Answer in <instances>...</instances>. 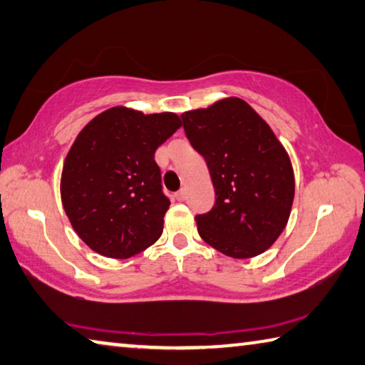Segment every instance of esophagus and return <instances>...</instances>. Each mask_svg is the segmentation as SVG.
<instances>
[{
    "label": "esophagus",
    "instance_id": "obj_1",
    "mask_svg": "<svg viewBox=\"0 0 365 365\" xmlns=\"http://www.w3.org/2000/svg\"><path fill=\"white\" fill-rule=\"evenodd\" d=\"M175 199H176L178 202H182L184 199H186V190H184V189L178 190V192L175 194Z\"/></svg>",
    "mask_w": 365,
    "mask_h": 365
}]
</instances>
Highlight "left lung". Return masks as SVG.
Instances as JSON below:
<instances>
[{
  "mask_svg": "<svg viewBox=\"0 0 365 365\" xmlns=\"http://www.w3.org/2000/svg\"><path fill=\"white\" fill-rule=\"evenodd\" d=\"M190 145L205 158L215 205L197 215L200 237L231 258H252L277 240L289 221L295 178L269 125L239 98L181 115Z\"/></svg>",
  "mask_w": 365,
  "mask_h": 365,
  "instance_id": "1",
  "label": "left lung"
}]
</instances>
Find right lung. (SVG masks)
<instances>
[{
  "mask_svg": "<svg viewBox=\"0 0 365 365\" xmlns=\"http://www.w3.org/2000/svg\"><path fill=\"white\" fill-rule=\"evenodd\" d=\"M179 126L176 113L112 107L83 128L63 163L61 197L91 250L126 259L162 235L170 199L153 157Z\"/></svg>",
  "mask_w": 365,
  "mask_h": 365,
  "instance_id": "add662e5",
  "label": "right lung"
}]
</instances>
